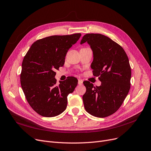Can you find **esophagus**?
I'll list each match as a JSON object with an SVG mask.
<instances>
[{
	"label": "esophagus",
	"instance_id": "esophagus-1",
	"mask_svg": "<svg viewBox=\"0 0 151 151\" xmlns=\"http://www.w3.org/2000/svg\"><path fill=\"white\" fill-rule=\"evenodd\" d=\"M82 83H83L82 80H81V79H79V80H78V84H79V85H82Z\"/></svg>",
	"mask_w": 151,
	"mask_h": 151
}]
</instances>
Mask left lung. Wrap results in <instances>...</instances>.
Masks as SVG:
<instances>
[{"label": "left lung", "mask_w": 151, "mask_h": 151, "mask_svg": "<svg viewBox=\"0 0 151 151\" xmlns=\"http://www.w3.org/2000/svg\"><path fill=\"white\" fill-rule=\"evenodd\" d=\"M87 42L93 51V75L99 77L100 86L89 81L83 83L86 92L82 96L86 110L92 115L105 118L121 106L131 87V69L123 48L106 36L88 33L81 44Z\"/></svg>", "instance_id": "left-lung-1"}]
</instances>
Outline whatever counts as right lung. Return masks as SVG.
Returning a JSON list of instances; mask_svg holds the SVG:
<instances>
[{"mask_svg": "<svg viewBox=\"0 0 151 151\" xmlns=\"http://www.w3.org/2000/svg\"><path fill=\"white\" fill-rule=\"evenodd\" d=\"M81 36L54 35L38 40L23 58L21 86L28 103L41 116H58L67 107L68 95L74 92L78 80L68 77L57 84L55 70L64 65L69 49Z\"/></svg>", "mask_w": 151, "mask_h": 151, "instance_id": "obj_1", "label": "right lung"}]
</instances>
